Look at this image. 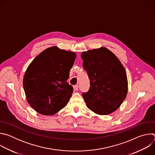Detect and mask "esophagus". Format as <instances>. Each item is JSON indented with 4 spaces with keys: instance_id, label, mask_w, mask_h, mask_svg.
Listing matches in <instances>:
<instances>
[{
    "instance_id": "obj_1",
    "label": "esophagus",
    "mask_w": 155,
    "mask_h": 155,
    "mask_svg": "<svg viewBox=\"0 0 155 155\" xmlns=\"http://www.w3.org/2000/svg\"><path fill=\"white\" fill-rule=\"evenodd\" d=\"M74 90H75V91H77L78 90V86L77 84V85H74Z\"/></svg>"
}]
</instances>
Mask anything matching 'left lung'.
Masks as SVG:
<instances>
[{"label": "left lung", "instance_id": "obj_1", "mask_svg": "<svg viewBox=\"0 0 155 155\" xmlns=\"http://www.w3.org/2000/svg\"><path fill=\"white\" fill-rule=\"evenodd\" d=\"M81 56L90 80L89 91L83 93L87 107L100 115L113 113L127 94L124 66L114 53L104 47L83 51Z\"/></svg>", "mask_w": 155, "mask_h": 155}]
</instances>
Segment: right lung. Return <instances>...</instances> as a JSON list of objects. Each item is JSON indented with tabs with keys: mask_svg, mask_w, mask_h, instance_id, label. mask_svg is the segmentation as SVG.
<instances>
[{
	"mask_svg": "<svg viewBox=\"0 0 155 155\" xmlns=\"http://www.w3.org/2000/svg\"><path fill=\"white\" fill-rule=\"evenodd\" d=\"M77 54L56 46L43 50L31 62L23 77L29 104L43 115H54L68 104L73 87L67 81Z\"/></svg>",
	"mask_w": 155,
	"mask_h": 155,
	"instance_id": "add662e5",
	"label": "right lung"
}]
</instances>
